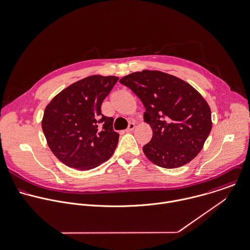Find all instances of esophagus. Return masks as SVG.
<instances>
[{"label":"esophagus","mask_w":250,"mask_h":250,"mask_svg":"<svg viewBox=\"0 0 250 250\" xmlns=\"http://www.w3.org/2000/svg\"><path fill=\"white\" fill-rule=\"evenodd\" d=\"M134 128H135V124H134V123H130V124L128 125V127L125 129V132H130V131H132Z\"/></svg>","instance_id":"obj_1"}]
</instances>
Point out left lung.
<instances>
[{"mask_svg":"<svg viewBox=\"0 0 250 250\" xmlns=\"http://www.w3.org/2000/svg\"><path fill=\"white\" fill-rule=\"evenodd\" d=\"M142 101L152 137L143 147L155 165L173 169L199 153L211 130L208 102L186 81L158 70L130 73L120 80Z\"/></svg>","mask_w":250,"mask_h":250,"instance_id":"8db88e82","label":"left lung"}]
</instances>
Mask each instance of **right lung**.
<instances>
[{
  "label": "right lung",
  "mask_w": 250,
  "mask_h": 250,
  "mask_svg": "<svg viewBox=\"0 0 250 250\" xmlns=\"http://www.w3.org/2000/svg\"><path fill=\"white\" fill-rule=\"evenodd\" d=\"M118 79L88 76L62 90L46 106L42 130L52 152L66 166L90 170L114 153L119 133L113 130L114 119L101 114V104Z\"/></svg>",
  "instance_id": "add662e5"
}]
</instances>
